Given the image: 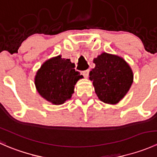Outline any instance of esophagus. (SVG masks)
<instances>
[{
    "label": "esophagus",
    "mask_w": 157,
    "mask_h": 157,
    "mask_svg": "<svg viewBox=\"0 0 157 157\" xmlns=\"http://www.w3.org/2000/svg\"><path fill=\"white\" fill-rule=\"evenodd\" d=\"M89 73H90V70L87 69L86 70V71H83V72H82V74H83V75L84 76L85 78H87L89 77Z\"/></svg>",
    "instance_id": "34e87169"
}]
</instances>
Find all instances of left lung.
Returning a JSON list of instances; mask_svg holds the SVG:
<instances>
[{
    "label": "left lung",
    "mask_w": 157,
    "mask_h": 157,
    "mask_svg": "<svg viewBox=\"0 0 157 157\" xmlns=\"http://www.w3.org/2000/svg\"><path fill=\"white\" fill-rule=\"evenodd\" d=\"M96 66L90 72L95 92L101 101L116 104L124 98L133 83V72L128 63L105 52L94 58Z\"/></svg>",
    "instance_id": "left-lung-1"
}]
</instances>
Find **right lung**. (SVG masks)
Masks as SVG:
<instances>
[{
	"instance_id": "right-lung-1",
	"label": "right lung",
	"mask_w": 157,
	"mask_h": 157,
	"mask_svg": "<svg viewBox=\"0 0 157 157\" xmlns=\"http://www.w3.org/2000/svg\"><path fill=\"white\" fill-rule=\"evenodd\" d=\"M74 67L70 59L61 58V55L45 61L35 78L39 94L55 105H61L71 99L76 83L83 77Z\"/></svg>"
}]
</instances>
